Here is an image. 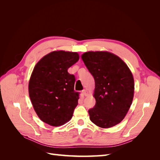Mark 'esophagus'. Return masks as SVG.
Segmentation results:
<instances>
[{
    "label": "esophagus",
    "mask_w": 160,
    "mask_h": 160,
    "mask_svg": "<svg viewBox=\"0 0 160 160\" xmlns=\"http://www.w3.org/2000/svg\"><path fill=\"white\" fill-rule=\"evenodd\" d=\"M82 93H83V95H85V96H88V91H87L86 89H83V91H82Z\"/></svg>",
    "instance_id": "esophagus-1"
}]
</instances>
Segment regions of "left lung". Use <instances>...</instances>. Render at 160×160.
Wrapping results in <instances>:
<instances>
[{
	"label": "left lung",
	"instance_id": "1",
	"mask_svg": "<svg viewBox=\"0 0 160 160\" xmlns=\"http://www.w3.org/2000/svg\"><path fill=\"white\" fill-rule=\"evenodd\" d=\"M95 79L94 108L88 112L98 126L109 128L119 123L132 103L133 75L123 60L108 51H89L81 56Z\"/></svg>",
	"mask_w": 160,
	"mask_h": 160
}]
</instances>
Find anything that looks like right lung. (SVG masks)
I'll list each match as a JSON object with an SVG mask.
<instances>
[{
    "label": "right lung",
    "mask_w": 160,
    "mask_h": 160,
    "mask_svg": "<svg viewBox=\"0 0 160 160\" xmlns=\"http://www.w3.org/2000/svg\"><path fill=\"white\" fill-rule=\"evenodd\" d=\"M79 59L76 52L52 51L43 57L32 71L28 93L33 108L41 120L51 126L69 122L78 104L75 76L67 70Z\"/></svg>",
    "instance_id": "right-lung-1"
}]
</instances>
